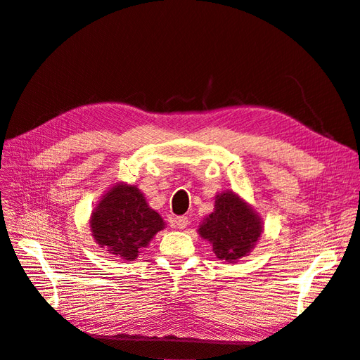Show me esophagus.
<instances>
[{"instance_id": "34e87169", "label": "esophagus", "mask_w": 360, "mask_h": 360, "mask_svg": "<svg viewBox=\"0 0 360 360\" xmlns=\"http://www.w3.org/2000/svg\"><path fill=\"white\" fill-rule=\"evenodd\" d=\"M172 222H174V226L179 228V230H183V228L188 226L189 219H188L186 216H177V217H174Z\"/></svg>"}]
</instances>
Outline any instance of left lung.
<instances>
[{
    "instance_id": "8db88e82",
    "label": "left lung",
    "mask_w": 360,
    "mask_h": 360,
    "mask_svg": "<svg viewBox=\"0 0 360 360\" xmlns=\"http://www.w3.org/2000/svg\"><path fill=\"white\" fill-rule=\"evenodd\" d=\"M263 231L261 216L233 191L216 195L214 210L198 226L202 240L209 242L216 257L225 263H236L249 255Z\"/></svg>"
}]
</instances>
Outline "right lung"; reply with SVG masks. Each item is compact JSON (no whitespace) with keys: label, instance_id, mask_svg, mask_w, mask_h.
Returning <instances> with one entry per match:
<instances>
[{"label":"right lung","instance_id":"right-lung-1","mask_svg":"<svg viewBox=\"0 0 360 360\" xmlns=\"http://www.w3.org/2000/svg\"><path fill=\"white\" fill-rule=\"evenodd\" d=\"M94 242L115 258L134 261L165 228L136 184L118 181L108 189L90 216Z\"/></svg>","mask_w":360,"mask_h":360}]
</instances>
